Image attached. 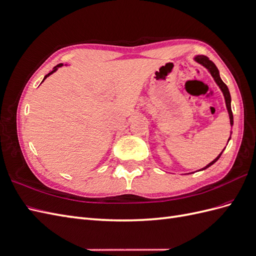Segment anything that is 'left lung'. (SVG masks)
I'll return each instance as SVG.
<instances>
[{
    "mask_svg": "<svg viewBox=\"0 0 256 256\" xmlns=\"http://www.w3.org/2000/svg\"><path fill=\"white\" fill-rule=\"evenodd\" d=\"M196 60L198 62V63H200V65H203L204 67H206V68L208 69V72H210V74L212 76V78L214 79L216 83L219 85V88H221V90H222V92H223V95H224V98H226V108H228V115H230V126H233L234 120H233V112H232V109H230V92H228V86H226V84L224 83V82L221 80V78H220L218 68H216V65L212 63V62L210 60H209L207 56H196ZM228 141H230V138H228ZM222 152H223V150L221 152V154H219L218 157H216L214 161H212L210 164H207L203 170H205V168H209L210 166H212V164H214V162L221 157Z\"/></svg>",
    "mask_w": 256,
    "mask_h": 256,
    "instance_id": "left-lung-1",
    "label": "left lung"
}]
</instances>
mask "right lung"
Returning <instances> with one entry per match:
<instances>
[{
  "label": "right lung",
  "mask_w": 256,
  "mask_h": 256,
  "mask_svg": "<svg viewBox=\"0 0 256 256\" xmlns=\"http://www.w3.org/2000/svg\"><path fill=\"white\" fill-rule=\"evenodd\" d=\"M62 65H63V64H58V65H56V67H54V68H53V70H52V72H49L48 74H46V76H44V79H47V76H50L51 74H53V72H56V69H58V67H60ZM42 82H44V81H42Z\"/></svg>",
  "instance_id": "right-lung-1"
}]
</instances>
